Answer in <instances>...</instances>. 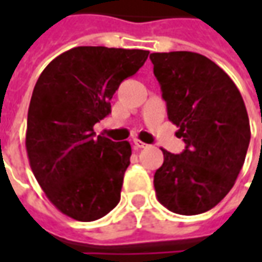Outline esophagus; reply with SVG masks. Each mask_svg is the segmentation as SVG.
Returning a JSON list of instances; mask_svg holds the SVG:
<instances>
[{
  "mask_svg": "<svg viewBox=\"0 0 262 262\" xmlns=\"http://www.w3.org/2000/svg\"><path fill=\"white\" fill-rule=\"evenodd\" d=\"M133 144H135V147L136 148H144V147H147V144L146 143H143L140 142V140H133Z\"/></svg>",
  "mask_w": 262,
  "mask_h": 262,
  "instance_id": "34e87169",
  "label": "esophagus"
}]
</instances>
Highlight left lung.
I'll return each mask as SVG.
<instances>
[{"mask_svg":"<svg viewBox=\"0 0 262 262\" xmlns=\"http://www.w3.org/2000/svg\"><path fill=\"white\" fill-rule=\"evenodd\" d=\"M150 60L168 119L185 143L180 154L161 148L164 163L154 174L157 199L174 213L208 212L233 188L246 160L251 132L242 94L202 54L153 53Z\"/></svg>","mask_w":262,"mask_h":262,"instance_id":"obj_1","label":"left lung"}]
</instances>
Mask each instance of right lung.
Returning a JSON list of instances; mask_svg holds the SVG:
<instances>
[{
  "label": "right lung",
  "instance_id": "right-lung-1",
  "mask_svg": "<svg viewBox=\"0 0 262 262\" xmlns=\"http://www.w3.org/2000/svg\"><path fill=\"white\" fill-rule=\"evenodd\" d=\"M147 50L80 46L50 61L33 88L26 129L29 164L49 201L80 222L119 203L129 142L95 137L120 82L136 74Z\"/></svg>",
  "mask_w": 262,
  "mask_h": 262
}]
</instances>
